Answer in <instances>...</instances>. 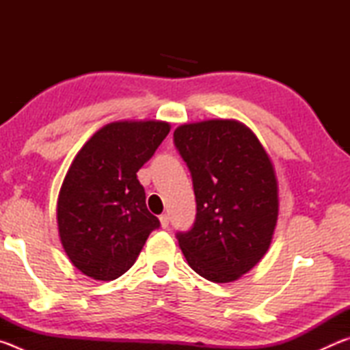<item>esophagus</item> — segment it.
I'll return each mask as SVG.
<instances>
[{"label":"esophagus","mask_w":350,"mask_h":350,"mask_svg":"<svg viewBox=\"0 0 350 350\" xmlns=\"http://www.w3.org/2000/svg\"><path fill=\"white\" fill-rule=\"evenodd\" d=\"M159 221H161L162 228H167L168 224H170V217H168V215H161V216H159Z\"/></svg>","instance_id":"34e87169"}]
</instances>
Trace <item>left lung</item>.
<instances>
[{
	"label": "left lung",
	"instance_id": "1",
	"mask_svg": "<svg viewBox=\"0 0 350 350\" xmlns=\"http://www.w3.org/2000/svg\"><path fill=\"white\" fill-rule=\"evenodd\" d=\"M174 144L193 177L196 222L177 234L187 262L213 282H233L273 239L280 211L273 162L250 128L233 118L183 123Z\"/></svg>",
	"mask_w": 350,
	"mask_h": 350
}]
</instances>
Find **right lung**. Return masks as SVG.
I'll return each instance as SVG.
<instances>
[{
    "label": "right lung",
    "instance_id": "1",
    "mask_svg": "<svg viewBox=\"0 0 350 350\" xmlns=\"http://www.w3.org/2000/svg\"><path fill=\"white\" fill-rule=\"evenodd\" d=\"M171 129L162 120H120L100 128L77 152L57 200L64 253L83 275L112 281L133 267L161 222L137 179Z\"/></svg>",
    "mask_w": 350,
    "mask_h": 350
}]
</instances>
